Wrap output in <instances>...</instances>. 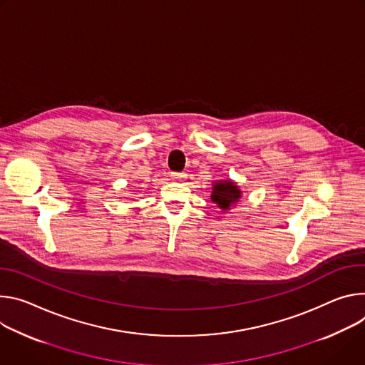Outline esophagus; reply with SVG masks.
Instances as JSON below:
<instances>
[{"label": "esophagus", "mask_w": 365, "mask_h": 365, "mask_svg": "<svg viewBox=\"0 0 365 365\" xmlns=\"http://www.w3.org/2000/svg\"><path fill=\"white\" fill-rule=\"evenodd\" d=\"M185 174L184 173H171V178L174 180V181H184L185 180Z\"/></svg>", "instance_id": "34e87169"}]
</instances>
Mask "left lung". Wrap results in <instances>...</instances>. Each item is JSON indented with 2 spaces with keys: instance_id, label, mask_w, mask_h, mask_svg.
Returning <instances> with one entry per match:
<instances>
[{
  "instance_id": "1",
  "label": "left lung",
  "mask_w": 365,
  "mask_h": 365,
  "mask_svg": "<svg viewBox=\"0 0 365 365\" xmlns=\"http://www.w3.org/2000/svg\"><path fill=\"white\" fill-rule=\"evenodd\" d=\"M240 198V191L235 182L223 181L213 185L212 201L222 210H227L233 203Z\"/></svg>"
}]
</instances>
